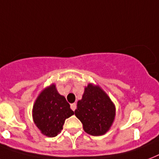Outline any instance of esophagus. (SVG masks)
I'll list each match as a JSON object with an SVG mask.
<instances>
[{
    "instance_id": "34e87169",
    "label": "esophagus",
    "mask_w": 159,
    "mask_h": 159,
    "mask_svg": "<svg viewBox=\"0 0 159 159\" xmlns=\"http://www.w3.org/2000/svg\"><path fill=\"white\" fill-rule=\"evenodd\" d=\"M70 107H71V109H72L73 111H74L76 109V108H77V104H76L75 103H73V104H71Z\"/></svg>"
}]
</instances>
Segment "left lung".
<instances>
[{
  "mask_svg": "<svg viewBox=\"0 0 159 159\" xmlns=\"http://www.w3.org/2000/svg\"><path fill=\"white\" fill-rule=\"evenodd\" d=\"M75 115L89 135H102L109 131L115 117V106L99 86L88 84L77 101Z\"/></svg>",
  "mask_w": 159,
  "mask_h": 159,
  "instance_id": "obj_1",
  "label": "left lung"
}]
</instances>
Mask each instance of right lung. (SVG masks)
Masks as SVG:
<instances>
[{"label":"right lung","instance_id":"right-lung-1","mask_svg":"<svg viewBox=\"0 0 159 159\" xmlns=\"http://www.w3.org/2000/svg\"><path fill=\"white\" fill-rule=\"evenodd\" d=\"M74 114L64 96L58 93L55 84L40 93L33 109V121L43 135L55 137L63 130L65 119Z\"/></svg>","mask_w":159,"mask_h":159}]
</instances>
